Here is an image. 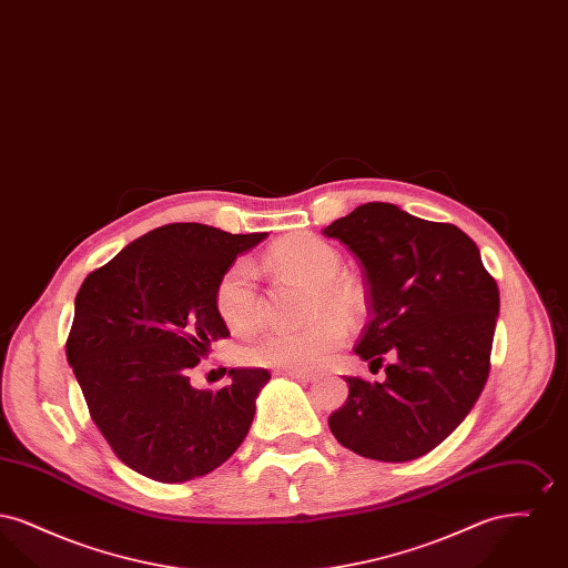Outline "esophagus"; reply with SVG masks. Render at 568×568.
<instances>
[{"instance_id": "1", "label": "esophagus", "mask_w": 568, "mask_h": 568, "mask_svg": "<svg viewBox=\"0 0 568 568\" xmlns=\"http://www.w3.org/2000/svg\"><path fill=\"white\" fill-rule=\"evenodd\" d=\"M276 375H283V377L296 378V381H302V383H308V381H313V378L317 377L315 373H308V371H278Z\"/></svg>"}]
</instances>
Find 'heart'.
<instances>
[{
  "label": "heart",
  "instance_id": "b5f03b06",
  "mask_svg": "<svg viewBox=\"0 0 568 568\" xmlns=\"http://www.w3.org/2000/svg\"><path fill=\"white\" fill-rule=\"evenodd\" d=\"M271 271L311 285L306 317L311 324L294 332H266L241 349L251 366L278 371H313L324 366L347 338V323L364 313V294L352 278L343 276V255L334 244L315 234H290L278 239L264 255ZM219 320L232 332H251L262 324L264 300L257 272L239 260L221 274L215 290Z\"/></svg>",
  "mask_w": 568,
  "mask_h": 568
}]
</instances>
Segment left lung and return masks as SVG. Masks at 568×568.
Wrapping results in <instances>:
<instances>
[{"label": "left lung", "mask_w": 568, "mask_h": 568, "mask_svg": "<svg viewBox=\"0 0 568 568\" xmlns=\"http://www.w3.org/2000/svg\"><path fill=\"white\" fill-rule=\"evenodd\" d=\"M364 266L371 322L353 352L387 378L347 377L327 424L364 458L408 462L433 452L477 403L498 317V285L477 244L452 223L368 202L324 230Z\"/></svg>", "instance_id": "obj_1"}]
</instances>
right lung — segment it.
I'll use <instances>...</instances> for the list:
<instances>
[{
    "mask_svg": "<svg viewBox=\"0 0 568 568\" xmlns=\"http://www.w3.org/2000/svg\"><path fill=\"white\" fill-rule=\"evenodd\" d=\"M264 234H227L202 223H168L91 272L77 294L65 355L89 415L132 470L181 484L215 470L251 428L264 368L230 371L219 392L190 373L216 338L221 274Z\"/></svg>",
    "mask_w": 568,
    "mask_h": 568,
    "instance_id": "obj_1",
    "label": "right lung"
}]
</instances>
